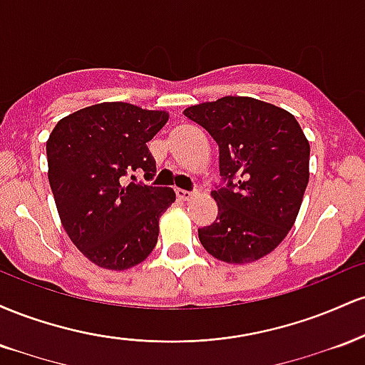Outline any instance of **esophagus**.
Returning <instances> with one entry per match:
<instances>
[{
    "label": "esophagus",
    "mask_w": 365,
    "mask_h": 365,
    "mask_svg": "<svg viewBox=\"0 0 365 365\" xmlns=\"http://www.w3.org/2000/svg\"><path fill=\"white\" fill-rule=\"evenodd\" d=\"M177 195H178L182 200H192V199H194V197L197 195V192H188V190H183V188H178Z\"/></svg>",
    "instance_id": "esophagus-1"
}]
</instances>
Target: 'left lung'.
I'll return each instance as SVG.
<instances>
[{"label": "left lung", "mask_w": 365, "mask_h": 365, "mask_svg": "<svg viewBox=\"0 0 365 365\" xmlns=\"http://www.w3.org/2000/svg\"><path fill=\"white\" fill-rule=\"evenodd\" d=\"M220 148L228 185L211 192L217 217L199 230L212 257L247 264L283 242L295 223L309 183L311 145L292 113L244 96H225L183 111Z\"/></svg>", "instance_id": "left-lung-1"}]
</instances>
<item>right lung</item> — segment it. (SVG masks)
<instances>
[{"mask_svg": "<svg viewBox=\"0 0 365 365\" xmlns=\"http://www.w3.org/2000/svg\"><path fill=\"white\" fill-rule=\"evenodd\" d=\"M170 115L128 103H99L65 116L46 142L48 178L66 235L96 266L123 271L153 252L173 188L125 183L156 163L148 142ZM133 177V175H132Z\"/></svg>", "mask_w": 365, "mask_h": 365, "instance_id": "right-lung-1", "label": "right lung"}]
</instances>
